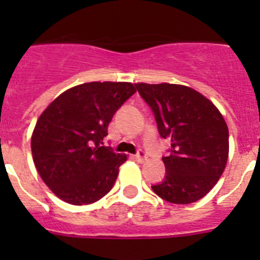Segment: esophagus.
<instances>
[{
	"instance_id": "34e87169",
	"label": "esophagus",
	"mask_w": 260,
	"mask_h": 260,
	"mask_svg": "<svg viewBox=\"0 0 260 260\" xmlns=\"http://www.w3.org/2000/svg\"><path fill=\"white\" fill-rule=\"evenodd\" d=\"M134 157H135V160H137L138 162H144V161H147V158H148V157H147L146 153L143 152V151H139V152H138L137 155L134 156Z\"/></svg>"
}]
</instances>
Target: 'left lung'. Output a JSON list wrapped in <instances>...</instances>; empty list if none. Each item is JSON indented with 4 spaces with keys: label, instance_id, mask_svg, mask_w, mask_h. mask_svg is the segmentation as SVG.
<instances>
[{
    "label": "left lung",
    "instance_id": "8db88e82",
    "mask_svg": "<svg viewBox=\"0 0 260 260\" xmlns=\"http://www.w3.org/2000/svg\"><path fill=\"white\" fill-rule=\"evenodd\" d=\"M155 114L158 133L171 142L162 157L167 176L155 194L176 204L199 201L221 177L229 155V132L211 100L182 84L135 83Z\"/></svg>",
    "mask_w": 260,
    "mask_h": 260
}]
</instances>
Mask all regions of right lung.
<instances>
[{"label":"right lung","instance_id":"right-lung-1","mask_svg":"<svg viewBox=\"0 0 260 260\" xmlns=\"http://www.w3.org/2000/svg\"><path fill=\"white\" fill-rule=\"evenodd\" d=\"M135 92L128 82L83 83L66 89L40 114L32 158L56 197L83 206L110 191L127 156L103 146V139L113 114Z\"/></svg>","mask_w":260,"mask_h":260}]
</instances>
